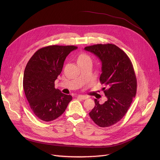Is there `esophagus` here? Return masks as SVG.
<instances>
[{
	"label": "esophagus",
	"instance_id": "1",
	"mask_svg": "<svg viewBox=\"0 0 160 160\" xmlns=\"http://www.w3.org/2000/svg\"><path fill=\"white\" fill-rule=\"evenodd\" d=\"M77 98H80V99H83V100L87 99L88 98L87 96H83V95H78V96H77Z\"/></svg>",
	"mask_w": 160,
	"mask_h": 160
}]
</instances>
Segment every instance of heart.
Returning a JSON list of instances; mask_svg holds the SVG:
<instances>
[{
    "label": "heart",
    "mask_w": 160,
    "mask_h": 160,
    "mask_svg": "<svg viewBox=\"0 0 160 160\" xmlns=\"http://www.w3.org/2000/svg\"><path fill=\"white\" fill-rule=\"evenodd\" d=\"M85 60H90V58H89L88 56L85 54H81L78 59V61H85Z\"/></svg>",
    "instance_id": "obj_1"
}]
</instances>
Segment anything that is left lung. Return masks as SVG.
<instances>
[{"instance_id":"8db88e82","label":"left lung","mask_w":160,"mask_h":160,"mask_svg":"<svg viewBox=\"0 0 160 160\" xmlns=\"http://www.w3.org/2000/svg\"><path fill=\"white\" fill-rule=\"evenodd\" d=\"M84 49L101 60L99 81L107 88H102L107 101L99 104L95 99L89 116L98 126L108 127L124 117L135 97L137 79L133 65L126 53L114 44H96Z\"/></svg>"}]
</instances>
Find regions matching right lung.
Wrapping results in <instances>:
<instances>
[{
	"label": "right lung",
	"mask_w": 160,
	"mask_h": 160,
	"mask_svg": "<svg viewBox=\"0 0 160 160\" xmlns=\"http://www.w3.org/2000/svg\"><path fill=\"white\" fill-rule=\"evenodd\" d=\"M78 48L73 45H49L38 49L28 61L23 75V88L34 115L39 119L52 121L65 111L72 96L54 87L64 60Z\"/></svg>",
	"instance_id": "obj_1"
}]
</instances>
